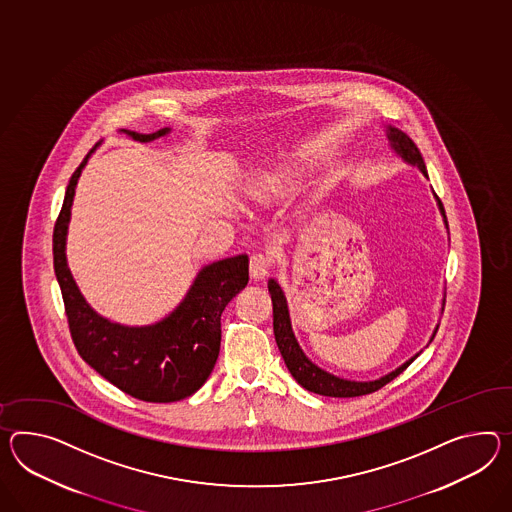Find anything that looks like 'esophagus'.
Listing matches in <instances>:
<instances>
[{
	"label": "esophagus",
	"mask_w": 512,
	"mask_h": 512,
	"mask_svg": "<svg viewBox=\"0 0 512 512\" xmlns=\"http://www.w3.org/2000/svg\"><path fill=\"white\" fill-rule=\"evenodd\" d=\"M270 272V259L261 253V251H257V253H253L250 259V274L253 279H264L266 275Z\"/></svg>",
	"instance_id": "esophagus-1"
}]
</instances>
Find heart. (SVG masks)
Here are the masks:
<instances>
[{
    "mask_svg": "<svg viewBox=\"0 0 512 512\" xmlns=\"http://www.w3.org/2000/svg\"><path fill=\"white\" fill-rule=\"evenodd\" d=\"M294 188V177L288 172H268L261 175L250 187V198L257 203L287 198Z\"/></svg>",
    "mask_w": 512,
    "mask_h": 512,
    "instance_id": "b5f03b06",
    "label": "heart"
}]
</instances>
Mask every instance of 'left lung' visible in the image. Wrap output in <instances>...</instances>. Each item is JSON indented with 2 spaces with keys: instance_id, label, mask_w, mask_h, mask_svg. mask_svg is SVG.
<instances>
[{
  "instance_id": "obj_1",
  "label": "left lung",
  "mask_w": 512,
  "mask_h": 512,
  "mask_svg": "<svg viewBox=\"0 0 512 512\" xmlns=\"http://www.w3.org/2000/svg\"><path fill=\"white\" fill-rule=\"evenodd\" d=\"M387 135L388 140H390V146L396 150L398 155H401V159L412 164V166H418L420 172L427 175L422 153L416 148V144L412 142L411 138L407 137L403 131L396 129V127H388ZM438 207H440V212L444 216V222L448 225L446 212H444V207H442L440 200H438ZM268 292L272 296V305H274V335L277 348L281 351V357L285 359L288 372L300 383L301 387L309 390V392L320 394V396H329V398L366 396V394H372L375 390L385 387L387 383H390L394 377H398L418 357V355L412 357L405 364H401L398 370L390 372V374L381 377V379H375V381H364V383L362 381H348V379H340L337 375L327 374L325 370L318 368L314 362L309 361L305 357V353L301 351L300 344H298V340H296L294 333H292L285 294H283V290L277 285L275 279L268 281ZM437 329H435V333H437ZM435 333H433L431 340L435 338Z\"/></svg>"
}]
</instances>
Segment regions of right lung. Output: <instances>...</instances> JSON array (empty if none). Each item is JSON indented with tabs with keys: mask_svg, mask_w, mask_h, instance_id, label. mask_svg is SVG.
<instances>
[{
	"mask_svg": "<svg viewBox=\"0 0 512 512\" xmlns=\"http://www.w3.org/2000/svg\"><path fill=\"white\" fill-rule=\"evenodd\" d=\"M122 131L138 142L170 133L168 127L151 135ZM96 146L70 177L63 209L53 227V268L75 349L101 377L133 398L150 403L188 398L200 390L216 364L222 340L220 316L225 305L248 285L250 259L244 253L207 264L185 300L157 324L127 327L100 316L81 296L64 253L75 185Z\"/></svg>",
	"mask_w": 512,
	"mask_h": 512,
	"instance_id": "right-lung-1",
	"label": "right lung"
}]
</instances>
